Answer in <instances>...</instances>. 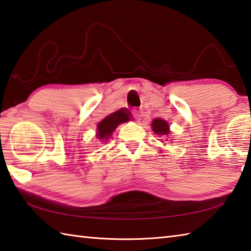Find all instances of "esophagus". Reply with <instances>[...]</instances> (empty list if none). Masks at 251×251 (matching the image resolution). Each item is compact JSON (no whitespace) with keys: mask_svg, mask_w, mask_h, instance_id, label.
Masks as SVG:
<instances>
[{"mask_svg":"<svg viewBox=\"0 0 251 251\" xmlns=\"http://www.w3.org/2000/svg\"><path fill=\"white\" fill-rule=\"evenodd\" d=\"M133 117H134V119H135L136 121H140V120L142 119V117H143L142 110H137V109L133 110Z\"/></svg>","mask_w":251,"mask_h":251,"instance_id":"34e87169","label":"esophagus"}]
</instances>
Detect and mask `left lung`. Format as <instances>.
<instances>
[{
    "label": "left lung",
    "instance_id": "8db88e82",
    "mask_svg": "<svg viewBox=\"0 0 251 251\" xmlns=\"http://www.w3.org/2000/svg\"><path fill=\"white\" fill-rule=\"evenodd\" d=\"M170 126H169L168 122L163 119L156 118L151 122V129L154 131L155 134L159 136H166L170 134Z\"/></svg>",
    "mask_w": 251,
    "mask_h": 251
}]
</instances>
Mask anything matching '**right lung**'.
Instances as JSON below:
<instances>
[{"label":"right lung","instance_id":"add662e5","mask_svg":"<svg viewBox=\"0 0 251 251\" xmlns=\"http://www.w3.org/2000/svg\"><path fill=\"white\" fill-rule=\"evenodd\" d=\"M129 120V112L126 110L124 111L120 109L116 112H112V114L107 116L105 119L101 120L97 125L96 137L101 143H105L111 136L112 132L116 130L117 126L124 124V122H127Z\"/></svg>","mask_w":251,"mask_h":251}]
</instances>
